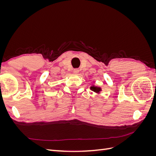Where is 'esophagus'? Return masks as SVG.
<instances>
[{"mask_svg": "<svg viewBox=\"0 0 156 156\" xmlns=\"http://www.w3.org/2000/svg\"><path fill=\"white\" fill-rule=\"evenodd\" d=\"M79 72V70L78 69H73V73L75 74H78Z\"/></svg>", "mask_w": 156, "mask_h": 156, "instance_id": "esophagus-1", "label": "esophagus"}]
</instances>
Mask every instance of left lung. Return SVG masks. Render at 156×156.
Segmentation results:
<instances>
[{
  "label": "left lung",
  "instance_id": "8db88e82",
  "mask_svg": "<svg viewBox=\"0 0 156 156\" xmlns=\"http://www.w3.org/2000/svg\"><path fill=\"white\" fill-rule=\"evenodd\" d=\"M90 89L92 91L95 92L96 93H98V94L100 93L101 90V88L100 87H95V86H92L90 87Z\"/></svg>",
  "mask_w": 156,
  "mask_h": 156
}]
</instances>
